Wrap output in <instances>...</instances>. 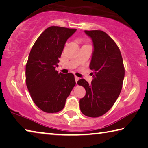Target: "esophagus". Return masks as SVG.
Instances as JSON below:
<instances>
[{"label": "esophagus", "mask_w": 148, "mask_h": 148, "mask_svg": "<svg viewBox=\"0 0 148 148\" xmlns=\"http://www.w3.org/2000/svg\"><path fill=\"white\" fill-rule=\"evenodd\" d=\"M74 78H75V80H76V82H78L79 79V78H78V77H77L76 76H75Z\"/></svg>", "instance_id": "34e87169"}]
</instances>
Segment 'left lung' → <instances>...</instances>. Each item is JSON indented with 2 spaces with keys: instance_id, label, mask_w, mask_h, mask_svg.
I'll list each match as a JSON object with an SVG mask.
<instances>
[{
  "instance_id": "left-lung-1",
  "label": "left lung",
  "mask_w": 148,
  "mask_h": 148,
  "mask_svg": "<svg viewBox=\"0 0 148 148\" xmlns=\"http://www.w3.org/2000/svg\"><path fill=\"white\" fill-rule=\"evenodd\" d=\"M85 33L92 39L94 48L90 64L93 79L90 84L84 79L77 82L86 90L79 107L84 115L95 118L106 113L120 95L125 67L120 49L106 33L101 30Z\"/></svg>"
}]
</instances>
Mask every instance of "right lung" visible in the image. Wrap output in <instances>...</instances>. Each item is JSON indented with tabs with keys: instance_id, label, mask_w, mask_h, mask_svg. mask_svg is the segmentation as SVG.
Wrapping results in <instances>:
<instances>
[{
	"instance_id": "obj_1",
	"label": "right lung",
	"mask_w": 148,
	"mask_h": 148,
	"mask_svg": "<svg viewBox=\"0 0 148 148\" xmlns=\"http://www.w3.org/2000/svg\"><path fill=\"white\" fill-rule=\"evenodd\" d=\"M76 29L51 26L37 38L25 66V82L32 100L42 111H62L66 98L76 85L72 73H58L59 58L67 39Z\"/></svg>"
}]
</instances>
